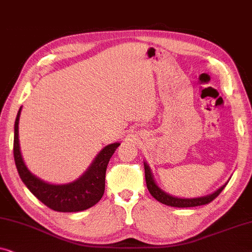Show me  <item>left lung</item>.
Here are the masks:
<instances>
[{"instance_id": "8db88e82", "label": "left lung", "mask_w": 252, "mask_h": 252, "mask_svg": "<svg viewBox=\"0 0 252 252\" xmlns=\"http://www.w3.org/2000/svg\"><path fill=\"white\" fill-rule=\"evenodd\" d=\"M144 175H146V184L147 188L153 197L157 199L158 202L163 203L165 205L174 206V208H192V206H199V205H205L209 204L210 202H212L220 192L222 191V189L226 187V185H223L222 187H220L218 190L213 192V194L205 196V197H199V198H178L173 197V196L167 195L166 192L160 190L157 187V185L155 184L153 175H151L150 168L148 166L147 163H144Z\"/></svg>"}]
</instances>
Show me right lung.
<instances>
[{
  "label": "right lung",
  "instance_id": "1",
  "mask_svg": "<svg viewBox=\"0 0 252 252\" xmlns=\"http://www.w3.org/2000/svg\"><path fill=\"white\" fill-rule=\"evenodd\" d=\"M20 110L15 122L13 136V157L19 177L30 191L48 208L58 212L84 211L99 202L105 189V171L110 158L120 143L106 146L89 170L77 181L68 185H49L31 173L24 164L19 148L18 123Z\"/></svg>",
  "mask_w": 252,
  "mask_h": 252
}]
</instances>
